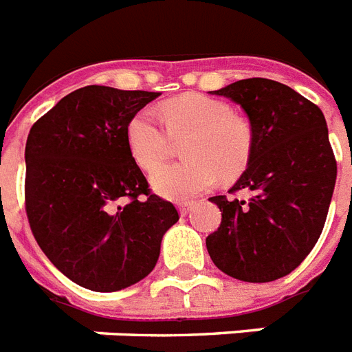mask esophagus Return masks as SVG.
Here are the masks:
<instances>
[{
  "label": "esophagus",
  "instance_id": "1",
  "mask_svg": "<svg viewBox=\"0 0 352 352\" xmlns=\"http://www.w3.org/2000/svg\"><path fill=\"white\" fill-rule=\"evenodd\" d=\"M178 209H179V214H182V216L189 214L190 210L194 209V204H192V201H182V204L178 205Z\"/></svg>",
  "mask_w": 352,
  "mask_h": 352
}]
</instances>
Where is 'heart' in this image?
<instances>
[{"mask_svg": "<svg viewBox=\"0 0 352 352\" xmlns=\"http://www.w3.org/2000/svg\"><path fill=\"white\" fill-rule=\"evenodd\" d=\"M162 118L163 123L148 109L136 112L127 123V145L143 170H154L166 159L173 139L186 140L182 153L188 160L153 174V187L165 198H194L218 176L232 182L249 167L254 129L227 101L189 92L165 101Z\"/></svg>", "mask_w": 352, "mask_h": 352, "instance_id": "heart-1", "label": "heart"}]
</instances>
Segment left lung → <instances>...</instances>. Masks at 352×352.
<instances>
[{
    "mask_svg": "<svg viewBox=\"0 0 352 352\" xmlns=\"http://www.w3.org/2000/svg\"><path fill=\"white\" fill-rule=\"evenodd\" d=\"M247 112L254 129L251 163L229 190L212 196L221 210L207 236L214 265L241 282L287 276L316 245L336 184V160L323 112L291 87L249 78L214 91Z\"/></svg>",
    "mask_w": 352,
    "mask_h": 352,
    "instance_id": "8db88e82",
    "label": "left lung"
}]
</instances>
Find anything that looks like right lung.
<instances>
[{
	"mask_svg": "<svg viewBox=\"0 0 352 352\" xmlns=\"http://www.w3.org/2000/svg\"><path fill=\"white\" fill-rule=\"evenodd\" d=\"M160 92L89 85L34 123L25 145V210L41 251L81 287L114 292L153 271L179 220L148 189L127 123Z\"/></svg>",
	"mask_w": 352,
	"mask_h": 352,
	"instance_id": "add662e5",
	"label": "right lung"
}]
</instances>
